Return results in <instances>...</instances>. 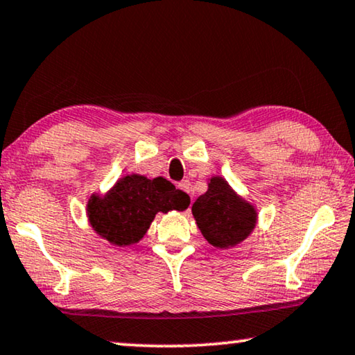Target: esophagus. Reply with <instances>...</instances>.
Segmentation results:
<instances>
[{
	"instance_id": "34e87169",
	"label": "esophagus",
	"mask_w": 355,
	"mask_h": 355,
	"mask_svg": "<svg viewBox=\"0 0 355 355\" xmlns=\"http://www.w3.org/2000/svg\"><path fill=\"white\" fill-rule=\"evenodd\" d=\"M178 189H181V190H184V192H187V193H190V181H187V179H184V181H181L178 184Z\"/></svg>"
}]
</instances>
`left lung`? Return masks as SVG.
<instances>
[{
	"instance_id": "1",
	"label": "left lung",
	"mask_w": 355,
	"mask_h": 355,
	"mask_svg": "<svg viewBox=\"0 0 355 355\" xmlns=\"http://www.w3.org/2000/svg\"><path fill=\"white\" fill-rule=\"evenodd\" d=\"M196 225L214 248L228 249L246 239L257 223L254 206L233 192L225 179L211 178L208 192L192 206Z\"/></svg>"
}]
</instances>
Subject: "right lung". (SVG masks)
Returning <instances> with one entry per match:
<instances>
[{
  "instance_id": "obj_1",
  "label": "right lung",
  "mask_w": 355,
  "mask_h": 355,
  "mask_svg": "<svg viewBox=\"0 0 355 355\" xmlns=\"http://www.w3.org/2000/svg\"><path fill=\"white\" fill-rule=\"evenodd\" d=\"M189 205V195L166 179L128 174L119 179L105 196H92L87 216L101 238L125 248L144 236L157 212L184 211Z\"/></svg>"
}]
</instances>
